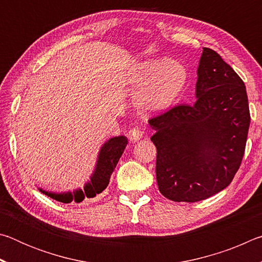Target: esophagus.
I'll return each instance as SVG.
<instances>
[{
	"mask_svg": "<svg viewBox=\"0 0 262 262\" xmlns=\"http://www.w3.org/2000/svg\"><path fill=\"white\" fill-rule=\"evenodd\" d=\"M143 130L141 129L139 127H135L133 128V129L129 130V134H128V137H129V140L132 142H137L139 141L142 136H143Z\"/></svg>",
	"mask_w": 262,
	"mask_h": 262,
	"instance_id": "obj_1",
	"label": "esophagus"
}]
</instances>
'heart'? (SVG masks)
Listing matches in <instances>:
<instances>
[{
    "label": "heart",
    "instance_id": "1",
    "mask_svg": "<svg viewBox=\"0 0 262 262\" xmlns=\"http://www.w3.org/2000/svg\"><path fill=\"white\" fill-rule=\"evenodd\" d=\"M137 91V105L144 111H163L173 105L187 82V73L178 61L154 59L144 61L132 75Z\"/></svg>",
    "mask_w": 262,
    "mask_h": 262
}]
</instances>
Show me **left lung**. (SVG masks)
<instances>
[{"instance_id":"obj_1","label":"left lung","mask_w":262,"mask_h":262,"mask_svg":"<svg viewBox=\"0 0 262 262\" xmlns=\"http://www.w3.org/2000/svg\"><path fill=\"white\" fill-rule=\"evenodd\" d=\"M196 101L149 120L156 133L158 189L168 200L196 202L231 183L245 152L250 108L245 84L210 48L198 68Z\"/></svg>"}]
</instances>
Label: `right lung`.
I'll list each match as a JSON object with an SVG mask.
<instances>
[{
    "instance_id": "right-lung-1",
    "label": "right lung",
    "mask_w": 262,
    "mask_h": 262,
    "mask_svg": "<svg viewBox=\"0 0 262 262\" xmlns=\"http://www.w3.org/2000/svg\"><path fill=\"white\" fill-rule=\"evenodd\" d=\"M128 140L126 136H115L106 141L100 148V151L97 159L96 168L92 173L90 181L84 185V189L78 188L74 192H64V193H54V192H46L41 188H39L41 193L47 196H50L54 200L62 203H70V202H82L84 199L95 198L97 194L103 192L107 187L110 183L111 174L113 173L115 166L120 159L121 155L123 154Z\"/></svg>"
}]
</instances>
